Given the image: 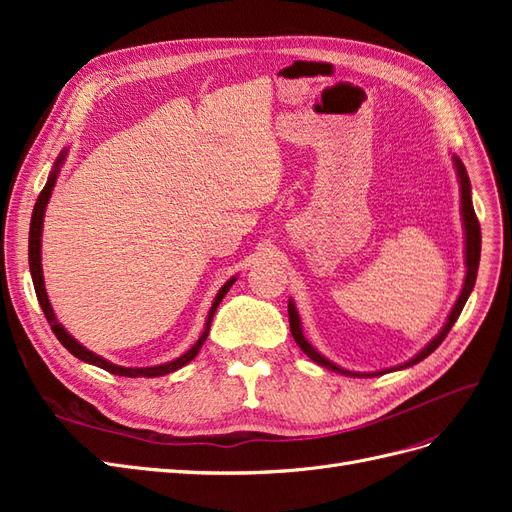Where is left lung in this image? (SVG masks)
<instances>
[{
    "label": "left lung",
    "instance_id": "left-lung-1",
    "mask_svg": "<svg viewBox=\"0 0 512 512\" xmlns=\"http://www.w3.org/2000/svg\"><path fill=\"white\" fill-rule=\"evenodd\" d=\"M453 160H455V166H457L459 185H461V215H463V226H466V267H468V271H466V282H463V290H461V294H459V299H457V303H455V307H453L451 316H448V320H446V324H444V329L440 331V335L433 337L431 342H429L421 352H418L412 361H408L406 365H399V367H395V369H404V367L416 365L418 361H423L425 356H429L433 350H436V348L444 342V337L448 335V331L453 329V324L457 322V318H459V314H461V309H463V305H466V301H468V297H470V292H472V288H474V282H476L478 262H480V224H478V218H476L474 207H472V190H470V179H468V173H466V166L461 164V160H459L457 156H455ZM288 320H290V333H292V337H294V342L299 344V348H301L314 363H318V365H322V367H327V369H331V371H337V374L350 376V378H365V376H382V374H386V371H376V374H356V371L342 369V367H337L335 363L324 359V356L318 354V352L312 348V344H309L307 339L303 337V333H301V320H299V314H297V307H294L292 301H288Z\"/></svg>",
    "mask_w": 512,
    "mask_h": 512
}]
</instances>
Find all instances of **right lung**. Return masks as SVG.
Here are the masks:
<instances>
[{"label":"right lung","mask_w":512,"mask_h":512,"mask_svg":"<svg viewBox=\"0 0 512 512\" xmlns=\"http://www.w3.org/2000/svg\"><path fill=\"white\" fill-rule=\"evenodd\" d=\"M64 158H66V151H61V156H59L57 162H55V170L51 173L49 181H46L44 190L40 192V196H38V200H36L34 213H32V224H29V271H32V280H34L38 303H40V307H42V312H44L46 320H49L55 337L59 339L61 346H64L68 352H72V354L76 356V359H81V361L91 363V365H96V367H102V369H106V371H111V374H115V376H126V378H156V376L170 374V371H175V369H179V367H183V365H188V363L194 359V356L198 354V350L203 348L205 339H207V335H209V329H211V320H213L215 309H218V305L222 303L224 294L230 290V286L235 284V277H232V280H228V282L220 288V292L215 294V301H213V305H211V309H209V316H207L205 331H203V335L198 337V342H196L188 352H185L183 356H179V359L170 361V363H164V365H156V367H119V365H115V363H108L106 359H102V356H98V354H94L91 350L83 348V346H81L79 342H76V339L57 322V318H55V314H53V307H51V303H49V297H46V290H44V277H42V265H40V243H42L40 237H42L44 209H46V203H49V198H51L53 185H55L57 175H59V166H61V162H64Z\"/></svg>","instance_id":"obj_1"}]
</instances>
